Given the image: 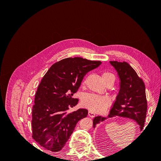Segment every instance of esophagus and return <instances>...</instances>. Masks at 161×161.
<instances>
[{
  "label": "esophagus",
  "mask_w": 161,
  "mask_h": 161,
  "mask_svg": "<svg viewBox=\"0 0 161 161\" xmlns=\"http://www.w3.org/2000/svg\"><path fill=\"white\" fill-rule=\"evenodd\" d=\"M88 115L89 117H91V118H94V117H95V114L94 113V112H92L91 111H89Z\"/></svg>",
  "instance_id": "34e87169"
}]
</instances>
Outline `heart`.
<instances>
[{
  "instance_id": "obj_1",
  "label": "heart",
  "mask_w": 161,
  "mask_h": 161,
  "mask_svg": "<svg viewBox=\"0 0 161 161\" xmlns=\"http://www.w3.org/2000/svg\"><path fill=\"white\" fill-rule=\"evenodd\" d=\"M103 80L113 78L115 79L114 75L109 72H104L103 75ZM82 103L85 108L92 111H104L111 104V99L108 95H100L94 93H85L82 95Z\"/></svg>"
}]
</instances>
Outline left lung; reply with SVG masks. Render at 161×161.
Returning <instances> with one entry per match:
<instances>
[{"mask_svg":"<svg viewBox=\"0 0 161 161\" xmlns=\"http://www.w3.org/2000/svg\"><path fill=\"white\" fill-rule=\"evenodd\" d=\"M109 62L118 72L120 80V88L108 118L117 115L133 119L140 125V130H142L147 111L144 82L128 63L118 61ZM108 118L95 117L92 123L93 128Z\"/></svg>","mask_w":161,"mask_h":161,"instance_id":"left-lung-1","label":"left lung"}]
</instances>
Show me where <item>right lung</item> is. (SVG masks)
Returning <instances> with one entry per match:
<instances>
[{
    "label": "right lung",
    "instance_id": "obj_1",
    "mask_svg": "<svg viewBox=\"0 0 161 161\" xmlns=\"http://www.w3.org/2000/svg\"><path fill=\"white\" fill-rule=\"evenodd\" d=\"M100 61L80 57L67 58L53 64L43 77L32 109V138L42 147L58 152L69 139L76 125L88 110L67 111L77 105L73 95L87 72L98 67Z\"/></svg>",
    "mask_w": 161,
    "mask_h": 161
}]
</instances>
